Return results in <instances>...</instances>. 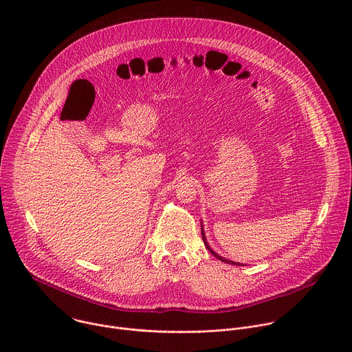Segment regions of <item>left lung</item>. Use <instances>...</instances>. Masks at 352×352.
I'll return each instance as SVG.
<instances>
[{
	"label": "left lung",
	"mask_w": 352,
	"mask_h": 352,
	"mask_svg": "<svg viewBox=\"0 0 352 352\" xmlns=\"http://www.w3.org/2000/svg\"><path fill=\"white\" fill-rule=\"evenodd\" d=\"M202 238H204V242H205V245H206V248L210 250V254L214 256V258H217V259H220L221 262H224V263H231V265H239V263H236V262H230V261H227V259H224V258H221V256H219L216 252H213V250L210 249V246L208 245V242H206V238H205V234H204V231H202Z\"/></svg>",
	"instance_id": "obj_1"
}]
</instances>
